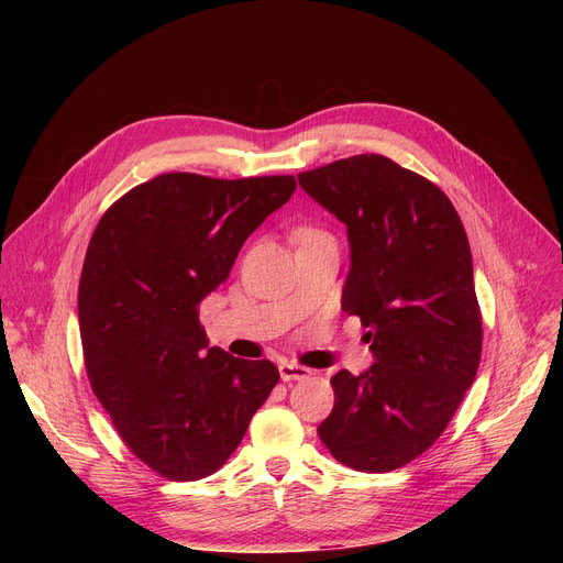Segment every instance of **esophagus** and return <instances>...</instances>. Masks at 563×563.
Instances as JSON below:
<instances>
[{
	"mask_svg": "<svg viewBox=\"0 0 563 563\" xmlns=\"http://www.w3.org/2000/svg\"><path fill=\"white\" fill-rule=\"evenodd\" d=\"M280 378L283 380H303L308 378L312 372L303 365H297V363H280Z\"/></svg>",
	"mask_w": 563,
	"mask_h": 563,
	"instance_id": "1",
	"label": "esophagus"
}]
</instances>
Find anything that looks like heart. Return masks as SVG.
Wrapping results in <instances>:
<instances>
[{"label":"heart","instance_id":"heart-1","mask_svg":"<svg viewBox=\"0 0 563 563\" xmlns=\"http://www.w3.org/2000/svg\"><path fill=\"white\" fill-rule=\"evenodd\" d=\"M306 232H312V230H306Z\"/></svg>","mask_w":563,"mask_h":563}]
</instances>
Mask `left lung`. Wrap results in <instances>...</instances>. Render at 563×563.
I'll return each mask as SVG.
<instances>
[{"instance_id": "obj_1", "label": "left lung", "mask_w": 563, "mask_h": 563, "mask_svg": "<svg viewBox=\"0 0 563 563\" xmlns=\"http://www.w3.org/2000/svg\"><path fill=\"white\" fill-rule=\"evenodd\" d=\"M346 225L342 310L358 314L374 365L331 378L335 406L317 429L344 465L390 472L427 452L456 412L482 358L472 253L450 198L383 155L299 173Z\"/></svg>"}]
</instances>
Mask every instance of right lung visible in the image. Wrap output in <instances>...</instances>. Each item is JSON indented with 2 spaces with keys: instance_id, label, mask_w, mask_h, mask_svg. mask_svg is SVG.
I'll return each instance as SVG.
<instances>
[{
  "instance_id": "add662e5",
  "label": "right lung",
  "mask_w": 563,
  "mask_h": 563,
  "mask_svg": "<svg viewBox=\"0 0 563 563\" xmlns=\"http://www.w3.org/2000/svg\"><path fill=\"white\" fill-rule=\"evenodd\" d=\"M291 175L166 173L115 200L88 244L79 333L91 388L125 445L166 479L217 472L280 374L210 346L198 306L291 198Z\"/></svg>"
}]
</instances>
